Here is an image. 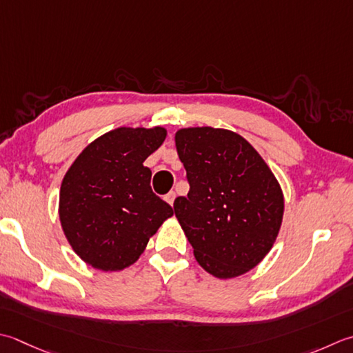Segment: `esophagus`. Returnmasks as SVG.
<instances>
[{
	"label": "esophagus",
	"instance_id": "esophagus-1",
	"mask_svg": "<svg viewBox=\"0 0 353 353\" xmlns=\"http://www.w3.org/2000/svg\"><path fill=\"white\" fill-rule=\"evenodd\" d=\"M174 199H176V192L174 191H171V192H168L167 196H165V200H167V202L172 206V203H174Z\"/></svg>",
	"mask_w": 353,
	"mask_h": 353
}]
</instances>
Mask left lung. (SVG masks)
<instances>
[{"mask_svg":"<svg viewBox=\"0 0 353 353\" xmlns=\"http://www.w3.org/2000/svg\"><path fill=\"white\" fill-rule=\"evenodd\" d=\"M176 148L190 192L174 212L206 272L232 279L257 266L279 236L285 200L252 145L230 130L182 128Z\"/></svg>","mask_w":353,"mask_h":353,"instance_id":"obj_1","label":"left lung"}]
</instances>
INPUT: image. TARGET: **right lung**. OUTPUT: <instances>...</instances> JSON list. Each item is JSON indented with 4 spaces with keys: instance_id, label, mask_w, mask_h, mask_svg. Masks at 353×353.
I'll list each match as a JSON object with an SVG mask.
<instances>
[{
    "instance_id": "obj_1",
    "label": "right lung",
    "mask_w": 353,
    "mask_h": 353,
    "mask_svg": "<svg viewBox=\"0 0 353 353\" xmlns=\"http://www.w3.org/2000/svg\"><path fill=\"white\" fill-rule=\"evenodd\" d=\"M167 130L121 127L82 150L59 191V220L73 251L94 269L122 271L174 211L151 191L145 159Z\"/></svg>"
}]
</instances>
